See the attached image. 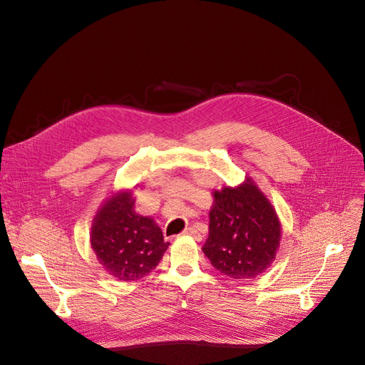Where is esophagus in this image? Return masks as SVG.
<instances>
[{
  "label": "esophagus",
  "instance_id": "34e87169",
  "mask_svg": "<svg viewBox=\"0 0 365 365\" xmlns=\"http://www.w3.org/2000/svg\"><path fill=\"white\" fill-rule=\"evenodd\" d=\"M184 235L185 236H190V237H195L196 240H201V235H200V231H197V230H195V228H185L184 230Z\"/></svg>",
  "mask_w": 365,
  "mask_h": 365
}]
</instances>
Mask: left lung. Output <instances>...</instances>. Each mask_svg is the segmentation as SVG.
<instances>
[{"mask_svg":"<svg viewBox=\"0 0 365 365\" xmlns=\"http://www.w3.org/2000/svg\"><path fill=\"white\" fill-rule=\"evenodd\" d=\"M202 251L231 279H252L267 269L280 247L282 225L274 207L251 178L213 193Z\"/></svg>","mask_w":365,"mask_h":365,"instance_id":"1","label":"left lung"}]
</instances>
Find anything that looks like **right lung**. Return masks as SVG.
Instances as JSON below:
<instances>
[{
	"label": "right lung",
	"instance_id": "obj_1",
	"mask_svg": "<svg viewBox=\"0 0 365 365\" xmlns=\"http://www.w3.org/2000/svg\"><path fill=\"white\" fill-rule=\"evenodd\" d=\"M132 192L114 193L98 210L91 227V247L109 272L121 282L145 277L170 245L152 217L135 212Z\"/></svg>",
	"mask_w": 365,
	"mask_h": 365
}]
</instances>
